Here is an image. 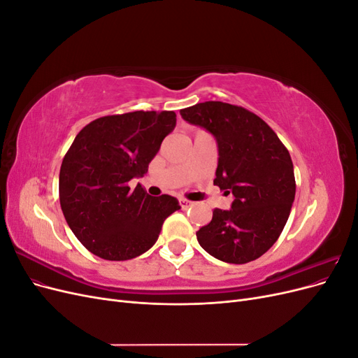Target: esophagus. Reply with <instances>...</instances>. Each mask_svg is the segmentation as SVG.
I'll use <instances>...</instances> for the list:
<instances>
[{
  "instance_id": "esophagus-1",
  "label": "esophagus",
  "mask_w": 358,
  "mask_h": 358,
  "mask_svg": "<svg viewBox=\"0 0 358 358\" xmlns=\"http://www.w3.org/2000/svg\"><path fill=\"white\" fill-rule=\"evenodd\" d=\"M179 203H180V208L182 209H188V208H191V206L194 204L192 201H189L187 199H179Z\"/></svg>"
}]
</instances>
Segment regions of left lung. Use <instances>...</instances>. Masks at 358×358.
Listing matches in <instances>:
<instances>
[{
  "label": "left lung",
  "instance_id": "left-lung-1",
  "mask_svg": "<svg viewBox=\"0 0 358 358\" xmlns=\"http://www.w3.org/2000/svg\"><path fill=\"white\" fill-rule=\"evenodd\" d=\"M180 115L215 137L218 167L213 183L234 199L229 210L215 209L212 221L197 231L200 246L224 263L257 259L278 241L294 201L289 152L262 117L243 107L206 101Z\"/></svg>",
  "mask_w": 358,
  "mask_h": 358
}]
</instances>
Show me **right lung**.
<instances>
[{"mask_svg": "<svg viewBox=\"0 0 358 358\" xmlns=\"http://www.w3.org/2000/svg\"><path fill=\"white\" fill-rule=\"evenodd\" d=\"M175 112H131L95 119L76 136L59 171V203L79 242L94 255L124 262L146 252L161 227L180 209L178 199L152 197L140 183L166 136Z\"/></svg>", "mask_w": 358, "mask_h": 358, "instance_id": "add662e5", "label": "right lung"}]
</instances>
